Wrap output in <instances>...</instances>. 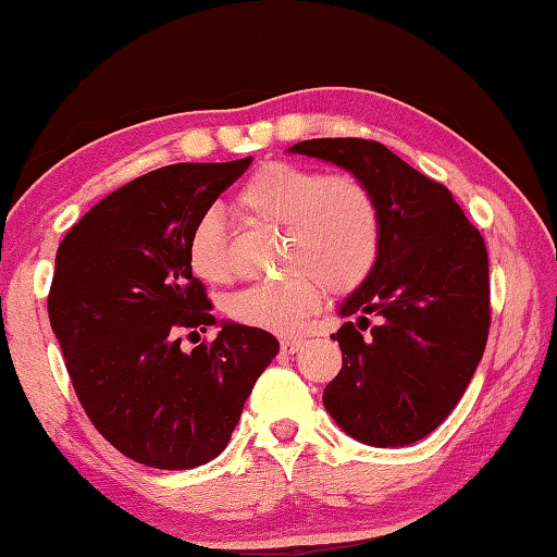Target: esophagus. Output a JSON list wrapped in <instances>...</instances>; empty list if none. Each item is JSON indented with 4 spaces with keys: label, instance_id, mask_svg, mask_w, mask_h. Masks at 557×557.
<instances>
[{
    "label": "esophagus",
    "instance_id": "1",
    "mask_svg": "<svg viewBox=\"0 0 557 557\" xmlns=\"http://www.w3.org/2000/svg\"><path fill=\"white\" fill-rule=\"evenodd\" d=\"M280 348H282V354H297L301 348V342L299 338H282Z\"/></svg>",
    "mask_w": 557,
    "mask_h": 557
}]
</instances>
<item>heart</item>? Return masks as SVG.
Segmentation results:
<instances>
[{
  "instance_id": "b5f03b06",
  "label": "heart",
  "mask_w": 557,
  "mask_h": 557,
  "mask_svg": "<svg viewBox=\"0 0 557 557\" xmlns=\"http://www.w3.org/2000/svg\"><path fill=\"white\" fill-rule=\"evenodd\" d=\"M245 221L285 231L282 280L233 295L235 324L272 334L297 332L322 307L324 292L351 295L379 265L383 215L373 188L351 172H329L295 162L258 166L233 196ZM188 268L209 285L233 277L228 238L219 213H203L186 240Z\"/></svg>"
}]
</instances>
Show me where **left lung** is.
I'll return each mask as SVG.
<instances>
[{
  "instance_id": "obj_1",
  "label": "left lung",
  "mask_w": 557,
  "mask_h": 557,
  "mask_svg": "<svg viewBox=\"0 0 557 557\" xmlns=\"http://www.w3.org/2000/svg\"><path fill=\"white\" fill-rule=\"evenodd\" d=\"M292 152L361 176L383 215L379 265L342 305V317L358 314V322L332 334L344 363L324 388V408L363 445H412L457 408L486 348L492 301L482 233L447 186L375 139H305Z\"/></svg>"
}]
</instances>
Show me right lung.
Instances as JSON below:
<instances>
[{
	"label": "right lung",
	"instance_id": "1",
	"mask_svg": "<svg viewBox=\"0 0 557 557\" xmlns=\"http://www.w3.org/2000/svg\"><path fill=\"white\" fill-rule=\"evenodd\" d=\"M250 162L139 176L92 206L55 252L49 319L73 391L100 435L145 467L219 457L280 351L272 334L228 322L191 354L178 338L215 324L188 268V233Z\"/></svg>",
	"mask_w": 557,
	"mask_h": 557
}]
</instances>
